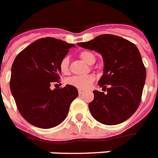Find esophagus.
Wrapping results in <instances>:
<instances>
[{
  "label": "esophagus",
  "mask_w": 158,
  "mask_h": 158,
  "mask_svg": "<svg viewBox=\"0 0 158 158\" xmlns=\"http://www.w3.org/2000/svg\"><path fill=\"white\" fill-rule=\"evenodd\" d=\"M84 93V90H80V89H79V95H81V94H83Z\"/></svg>",
  "instance_id": "1"
}]
</instances>
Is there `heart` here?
I'll return each instance as SVG.
<instances>
[{"mask_svg": "<svg viewBox=\"0 0 158 158\" xmlns=\"http://www.w3.org/2000/svg\"><path fill=\"white\" fill-rule=\"evenodd\" d=\"M80 57L88 64H94L95 62V56L93 53L89 52H83L80 53ZM60 68L63 74H68L69 72V59L68 56L64 57L60 61ZM95 80V77L93 74L87 75H74L66 79V83L69 85L75 87L79 89H88L91 87Z\"/></svg>", "mask_w": 158, "mask_h": 158, "instance_id": "obj_1", "label": "heart"}]
</instances>
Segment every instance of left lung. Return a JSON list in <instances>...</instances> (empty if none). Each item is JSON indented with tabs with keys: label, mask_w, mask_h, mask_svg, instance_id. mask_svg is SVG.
I'll list each match as a JSON object with an SVG mask.
<instances>
[{
	"label": "left lung",
	"mask_w": 158,
	"mask_h": 158,
	"mask_svg": "<svg viewBox=\"0 0 158 158\" xmlns=\"http://www.w3.org/2000/svg\"><path fill=\"white\" fill-rule=\"evenodd\" d=\"M78 45L95 50L103 58V74L98 85L107 93L94 91V98L89 104L92 115L107 125L128 120L139 106L146 79V69L137 47L112 34L99 35Z\"/></svg>",
	"instance_id": "left-lung-1"
}]
</instances>
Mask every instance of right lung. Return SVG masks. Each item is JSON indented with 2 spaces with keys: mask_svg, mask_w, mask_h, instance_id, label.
Instances as JSON below:
<instances>
[{
  "mask_svg": "<svg viewBox=\"0 0 158 158\" xmlns=\"http://www.w3.org/2000/svg\"><path fill=\"white\" fill-rule=\"evenodd\" d=\"M74 44L54 38L33 42L18 54L11 67L10 88L21 115L31 125L50 129L68 115L78 97L75 87L51 89L60 79V64Z\"/></svg>",
  "mask_w": 158,
  "mask_h": 158,
  "instance_id": "1",
  "label": "right lung"
}]
</instances>
